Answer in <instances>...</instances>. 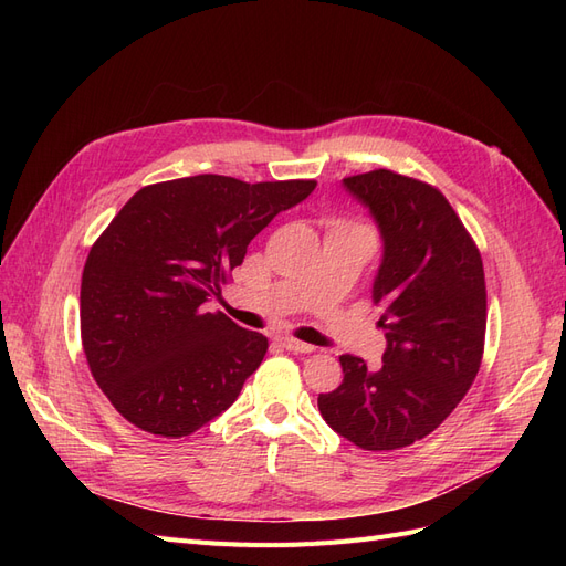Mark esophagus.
<instances>
[{"instance_id":"esophagus-1","label":"esophagus","mask_w":566,"mask_h":566,"mask_svg":"<svg viewBox=\"0 0 566 566\" xmlns=\"http://www.w3.org/2000/svg\"><path fill=\"white\" fill-rule=\"evenodd\" d=\"M281 345L285 347V349H290V352H295V354H312L316 347H312V345H306V342H300V339H295V337H281Z\"/></svg>"}]
</instances>
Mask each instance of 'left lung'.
I'll return each instance as SVG.
<instances>
[{
	"instance_id": "1",
	"label": "left lung",
	"mask_w": 566,
	"mask_h": 566,
	"mask_svg": "<svg viewBox=\"0 0 566 566\" xmlns=\"http://www.w3.org/2000/svg\"><path fill=\"white\" fill-rule=\"evenodd\" d=\"M342 184L382 235L373 302L385 306L387 349L378 370L339 356L345 380L318 394V410L354 447L394 451L434 432L476 378L486 333L484 264L434 186L391 169Z\"/></svg>"
}]
</instances>
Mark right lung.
<instances>
[{
    "mask_svg": "<svg viewBox=\"0 0 566 566\" xmlns=\"http://www.w3.org/2000/svg\"><path fill=\"white\" fill-rule=\"evenodd\" d=\"M314 188L198 175L127 200L92 245L80 287L84 356L119 416L179 439L238 399L269 342L202 304L243 264L252 238Z\"/></svg>",
    "mask_w": 566,
    "mask_h": 566,
    "instance_id": "right-lung-1",
    "label": "right lung"
}]
</instances>
